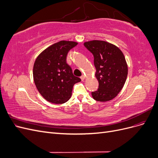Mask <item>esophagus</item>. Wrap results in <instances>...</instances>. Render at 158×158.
<instances>
[{"label":"esophagus","instance_id":"obj_1","mask_svg":"<svg viewBox=\"0 0 158 158\" xmlns=\"http://www.w3.org/2000/svg\"><path fill=\"white\" fill-rule=\"evenodd\" d=\"M80 78H81V80H82V81L85 79V76L83 74V75H82V76H80Z\"/></svg>","mask_w":158,"mask_h":158}]
</instances>
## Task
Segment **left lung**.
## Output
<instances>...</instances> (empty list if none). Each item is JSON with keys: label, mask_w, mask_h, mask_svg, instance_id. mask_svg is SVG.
Listing matches in <instances>:
<instances>
[{"label": "left lung", "mask_w": 158, "mask_h": 158, "mask_svg": "<svg viewBox=\"0 0 158 158\" xmlns=\"http://www.w3.org/2000/svg\"><path fill=\"white\" fill-rule=\"evenodd\" d=\"M93 54L99 86L92 92L93 98L105 102L115 98L125 84L128 67L122 51L117 47L104 41L94 40L84 44Z\"/></svg>", "instance_id": "obj_1"}]
</instances>
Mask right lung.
<instances>
[{
	"mask_svg": "<svg viewBox=\"0 0 158 158\" xmlns=\"http://www.w3.org/2000/svg\"><path fill=\"white\" fill-rule=\"evenodd\" d=\"M78 43L60 41L37 56L33 65V80L37 90L47 101L61 104L70 99L74 85L81 79L74 76L66 63L69 51Z\"/></svg>",
	"mask_w": 158,
	"mask_h": 158,
	"instance_id": "1",
	"label": "right lung"
}]
</instances>
